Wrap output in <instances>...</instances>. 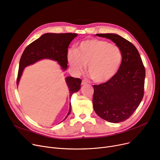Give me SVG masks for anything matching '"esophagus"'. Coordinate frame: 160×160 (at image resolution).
<instances>
[{"mask_svg":"<svg viewBox=\"0 0 160 160\" xmlns=\"http://www.w3.org/2000/svg\"><path fill=\"white\" fill-rule=\"evenodd\" d=\"M86 83H88V82L86 80H82V85H86Z\"/></svg>","mask_w":160,"mask_h":160,"instance_id":"obj_1","label":"esophagus"}]
</instances>
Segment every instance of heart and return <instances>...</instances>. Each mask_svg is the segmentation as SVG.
I'll return each instance as SVG.
<instances>
[{"label":"heart","mask_w":160,"mask_h":160,"mask_svg":"<svg viewBox=\"0 0 160 160\" xmlns=\"http://www.w3.org/2000/svg\"><path fill=\"white\" fill-rule=\"evenodd\" d=\"M122 54L119 46L98 39H89L80 43L77 49L67 52V60L73 70L80 72L88 64V72L96 83L111 80L118 72Z\"/></svg>","instance_id":"1"}]
</instances>
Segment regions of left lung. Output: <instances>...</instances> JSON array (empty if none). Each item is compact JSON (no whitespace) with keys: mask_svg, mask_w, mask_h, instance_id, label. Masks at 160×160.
Returning <instances> with one entry per match:
<instances>
[{"mask_svg":"<svg viewBox=\"0 0 160 160\" xmlns=\"http://www.w3.org/2000/svg\"><path fill=\"white\" fill-rule=\"evenodd\" d=\"M111 39L121 50L120 69L110 81L94 85L93 104L96 113L110 122L124 121L136 111L144 95L145 69L138 49L115 33H97Z\"/></svg>","mask_w":160,"mask_h":160,"instance_id":"8db88e82","label":"left lung"}]
</instances>
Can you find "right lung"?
Wrapping results in <instances>:
<instances>
[{"label": "right lung", "mask_w": 160, "mask_h": 160, "mask_svg": "<svg viewBox=\"0 0 160 160\" xmlns=\"http://www.w3.org/2000/svg\"><path fill=\"white\" fill-rule=\"evenodd\" d=\"M77 36V33H47L28 45L24 49L20 59L17 85H18L24 67L34 63L41 59L47 58L57 61L62 68L65 70L68 63L67 52L69 45L72 39ZM65 80L70 92L69 97H71L75 92L79 91L82 80L80 78H74L72 77H67ZM69 106V113L65 119L71 111V102Z\"/></svg>", "instance_id": "add662e5"}]
</instances>
